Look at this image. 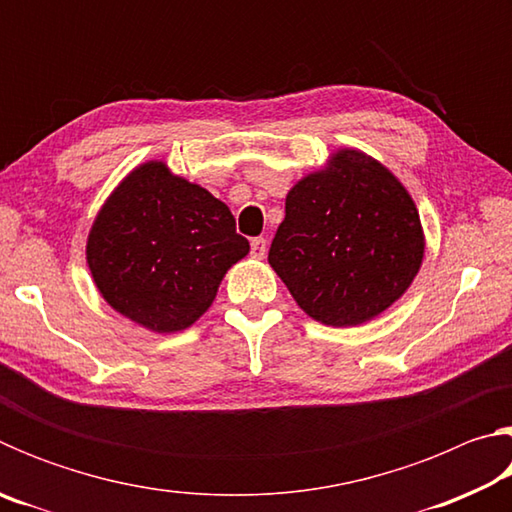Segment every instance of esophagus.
Here are the masks:
<instances>
[{
    "mask_svg": "<svg viewBox=\"0 0 512 512\" xmlns=\"http://www.w3.org/2000/svg\"><path fill=\"white\" fill-rule=\"evenodd\" d=\"M250 255H253L255 259H264L266 257V239L255 237L253 241H250Z\"/></svg>",
    "mask_w": 512,
    "mask_h": 512,
    "instance_id": "esophagus-1",
    "label": "esophagus"
}]
</instances>
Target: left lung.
I'll return each mask as SVG.
<instances>
[{"label":"left lung","mask_w":512,"mask_h":512,"mask_svg":"<svg viewBox=\"0 0 512 512\" xmlns=\"http://www.w3.org/2000/svg\"><path fill=\"white\" fill-rule=\"evenodd\" d=\"M268 264L318 323L357 327L404 296L424 257L418 207L391 169L339 149L289 189Z\"/></svg>","instance_id":"left-lung-1"}]
</instances>
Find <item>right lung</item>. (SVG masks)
<instances>
[{"instance_id":"obj_1","label":"right lung","mask_w":512,"mask_h":512,"mask_svg":"<svg viewBox=\"0 0 512 512\" xmlns=\"http://www.w3.org/2000/svg\"><path fill=\"white\" fill-rule=\"evenodd\" d=\"M230 207L162 160L135 167L94 219L85 259L108 305L155 334L183 332L248 255Z\"/></svg>"}]
</instances>
